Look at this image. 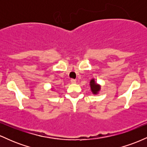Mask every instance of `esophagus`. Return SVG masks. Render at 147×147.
I'll list each match as a JSON object with an SVG mask.
<instances>
[{"label": "esophagus", "instance_id": "obj_1", "mask_svg": "<svg viewBox=\"0 0 147 147\" xmlns=\"http://www.w3.org/2000/svg\"><path fill=\"white\" fill-rule=\"evenodd\" d=\"M70 82H71L72 84H75L76 83V80H75V79H71Z\"/></svg>", "mask_w": 147, "mask_h": 147}]
</instances>
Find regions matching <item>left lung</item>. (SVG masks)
I'll return each mask as SVG.
<instances>
[{"label":"left lung","instance_id":"1","mask_svg":"<svg viewBox=\"0 0 147 147\" xmlns=\"http://www.w3.org/2000/svg\"><path fill=\"white\" fill-rule=\"evenodd\" d=\"M90 88L92 92H93V94H97L98 92V91L100 90V86L99 85H97L96 84V82H95L94 79H92L90 82Z\"/></svg>","mask_w":147,"mask_h":147}]
</instances>
